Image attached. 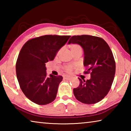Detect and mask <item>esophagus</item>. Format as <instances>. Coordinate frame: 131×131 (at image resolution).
<instances>
[{"instance_id":"obj_1","label":"esophagus","mask_w":131,"mask_h":131,"mask_svg":"<svg viewBox=\"0 0 131 131\" xmlns=\"http://www.w3.org/2000/svg\"><path fill=\"white\" fill-rule=\"evenodd\" d=\"M63 78L66 80H70L71 79H72V77H71L70 76H64Z\"/></svg>"}]
</instances>
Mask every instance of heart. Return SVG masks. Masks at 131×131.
<instances>
[{
    "label": "heart",
    "instance_id": "b5f03b06",
    "mask_svg": "<svg viewBox=\"0 0 131 131\" xmlns=\"http://www.w3.org/2000/svg\"><path fill=\"white\" fill-rule=\"evenodd\" d=\"M79 48H81L80 46L77 45V44H73V45H72V46H71V50L79 49ZM61 50H59L58 52V54H59V53L61 52ZM65 70L67 72H70L73 69V66H72V65L66 66V67L65 68Z\"/></svg>",
    "mask_w": 131,
    "mask_h": 131
}]
</instances>
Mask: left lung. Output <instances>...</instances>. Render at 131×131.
Returning a JSON list of instances; mask_svg holds the SVG:
<instances>
[{
  "instance_id": "1",
  "label": "left lung",
  "mask_w": 131,
  "mask_h": 131,
  "mask_svg": "<svg viewBox=\"0 0 131 131\" xmlns=\"http://www.w3.org/2000/svg\"><path fill=\"white\" fill-rule=\"evenodd\" d=\"M78 44L84 50L85 74L91 79L85 81L79 78L80 85L73 89L74 96L85 104H94L105 97L109 91L116 73V62L112 50L101 37L80 35L73 36L68 44Z\"/></svg>"
}]
</instances>
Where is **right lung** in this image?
Returning <instances> with one entry per match:
<instances>
[{"label":"right lung","mask_w":131,"mask_h":131,"mask_svg":"<svg viewBox=\"0 0 131 131\" xmlns=\"http://www.w3.org/2000/svg\"><path fill=\"white\" fill-rule=\"evenodd\" d=\"M70 37L44 35L29 40L22 47L15 66L17 77L22 91L33 102L45 105L55 100L63 77H48L46 63L54 60Z\"/></svg>","instance_id":"right-lung-1"}]
</instances>
